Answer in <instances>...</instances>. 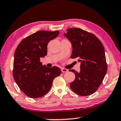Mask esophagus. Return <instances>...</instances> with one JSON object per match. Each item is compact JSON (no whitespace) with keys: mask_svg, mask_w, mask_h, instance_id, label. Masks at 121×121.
Masks as SVG:
<instances>
[{"mask_svg":"<svg viewBox=\"0 0 121 121\" xmlns=\"http://www.w3.org/2000/svg\"><path fill=\"white\" fill-rule=\"evenodd\" d=\"M61 71L62 73H66V72L68 71V70L65 68H61Z\"/></svg>","mask_w":121,"mask_h":121,"instance_id":"obj_1","label":"esophagus"}]
</instances>
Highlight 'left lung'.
<instances>
[{
	"mask_svg": "<svg viewBox=\"0 0 121 121\" xmlns=\"http://www.w3.org/2000/svg\"><path fill=\"white\" fill-rule=\"evenodd\" d=\"M64 35L72 44L71 58H78L81 62L80 72L69 70L75 75L70 88L79 95L92 94L102 84L107 71L103 45L94 34L79 28H69Z\"/></svg>",
	"mask_w": 121,
	"mask_h": 121,
	"instance_id": "8db88e82",
	"label": "left lung"
}]
</instances>
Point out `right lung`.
Listing matches in <instances>:
<instances>
[{"label":"right lung","mask_w":121,"mask_h":121,"mask_svg":"<svg viewBox=\"0 0 121 121\" xmlns=\"http://www.w3.org/2000/svg\"><path fill=\"white\" fill-rule=\"evenodd\" d=\"M59 31L39 30L22 39L14 53L13 75L20 89L27 96L37 98L50 91L53 79L61 74L56 66L42 65L41 57L47 55L48 42Z\"/></svg>","instance_id":"right-lung-1"}]
</instances>
